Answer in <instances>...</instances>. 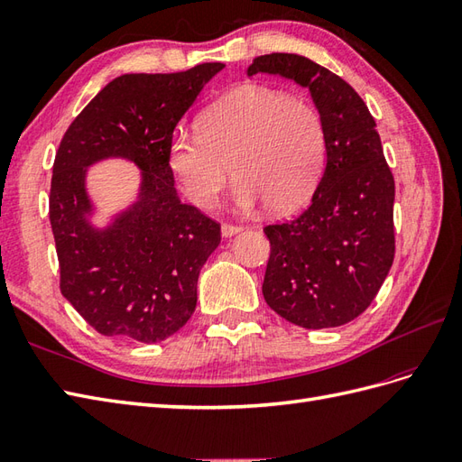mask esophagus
<instances>
[{
  "instance_id": "34e87169",
  "label": "esophagus",
  "mask_w": 462,
  "mask_h": 462,
  "mask_svg": "<svg viewBox=\"0 0 462 462\" xmlns=\"http://www.w3.org/2000/svg\"><path fill=\"white\" fill-rule=\"evenodd\" d=\"M222 236L224 238H232V236H236L238 232H242V226H234V224H222Z\"/></svg>"
}]
</instances>
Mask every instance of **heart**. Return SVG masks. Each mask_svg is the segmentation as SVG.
<instances>
[{
	"mask_svg": "<svg viewBox=\"0 0 462 462\" xmlns=\"http://www.w3.org/2000/svg\"><path fill=\"white\" fill-rule=\"evenodd\" d=\"M168 163L200 208L217 203L232 173L240 208L265 203L271 212H289L312 195L322 177L324 123L309 101L273 88L242 86L203 111L197 133L173 134Z\"/></svg>",
	"mask_w": 462,
	"mask_h": 462,
	"instance_id": "1",
	"label": "heart"
}]
</instances>
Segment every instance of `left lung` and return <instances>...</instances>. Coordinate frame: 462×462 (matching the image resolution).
<instances>
[{
    "mask_svg": "<svg viewBox=\"0 0 462 462\" xmlns=\"http://www.w3.org/2000/svg\"><path fill=\"white\" fill-rule=\"evenodd\" d=\"M255 74L309 89L326 133V168L309 208L263 228V299L300 328L344 326L369 309L394 262V177L376 123L347 81L309 58L257 56L247 68Z\"/></svg>",
    "mask_w": 462,
    "mask_h": 462,
    "instance_id": "1",
    "label": "left lung"
}]
</instances>
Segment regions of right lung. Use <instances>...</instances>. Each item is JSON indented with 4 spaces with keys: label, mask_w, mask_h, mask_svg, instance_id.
Listing matches in <instances>:
<instances>
[{
    "label": "right lung",
    "mask_w": 462,
    "mask_h": 462,
    "mask_svg": "<svg viewBox=\"0 0 462 462\" xmlns=\"http://www.w3.org/2000/svg\"><path fill=\"white\" fill-rule=\"evenodd\" d=\"M224 64L109 81L56 152L51 224L64 299L99 334L158 344L187 324L200 267L220 244V224L181 203L168 148L181 116ZM107 159L141 171L133 204L99 227L88 168Z\"/></svg>",
    "instance_id": "obj_1"
}]
</instances>
